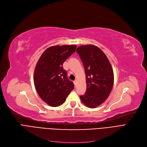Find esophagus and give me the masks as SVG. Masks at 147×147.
I'll return each instance as SVG.
<instances>
[{
    "instance_id": "1",
    "label": "esophagus",
    "mask_w": 147,
    "mask_h": 147,
    "mask_svg": "<svg viewBox=\"0 0 147 147\" xmlns=\"http://www.w3.org/2000/svg\"><path fill=\"white\" fill-rule=\"evenodd\" d=\"M77 83H78V81H77V80H75L74 81V83H75V85H77Z\"/></svg>"
}]
</instances>
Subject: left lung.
<instances>
[{
  "label": "left lung",
  "mask_w": 147,
  "mask_h": 147,
  "mask_svg": "<svg viewBox=\"0 0 147 147\" xmlns=\"http://www.w3.org/2000/svg\"><path fill=\"white\" fill-rule=\"evenodd\" d=\"M86 73L87 88L80 96L86 106L94 108L108 98L114 84L113 67L106 55L94 45H84L77 49Z\"/></svg>",
  "instance_id": "1"
}]
</instances>
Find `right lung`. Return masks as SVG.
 <instances>
[{
  "label": "right lung",
  "mask_w": 147,
  "mask_h": 147,
  "mask_svg": "<svg viewBox=\"0 0 147 147\" xmlns=\"http://www.w3.org/2000/svg\"><path fill=\"white\" fill-rule=\"evenodd\" d=\"M76 45H55L39 58L34 72V83L39 97L52 107L61 105L74 89L63 64L75 52Z\"/></svg>",
  "instance_id": "add662e5"
}]
</instances>
